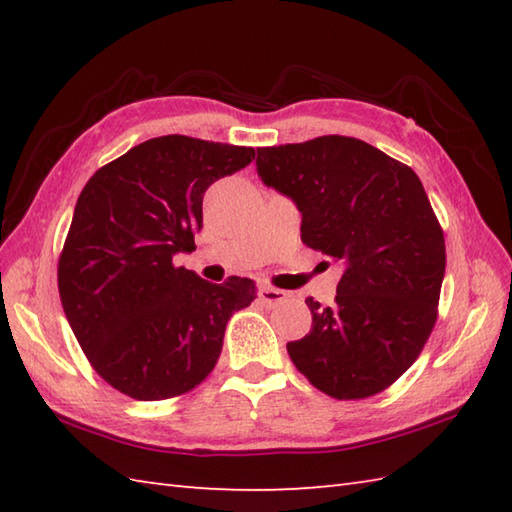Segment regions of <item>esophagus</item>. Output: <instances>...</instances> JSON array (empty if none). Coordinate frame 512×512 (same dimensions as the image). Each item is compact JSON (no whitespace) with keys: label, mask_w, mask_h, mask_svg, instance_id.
I'll use <instances>...</instances> for the list:
<instances>
[{"label":"esophagus","mask_w":512,"mask_h":512,"mask_svg":"<svg viewBox=\"0 0 512 512\" xmlns=\"http://www.w3.org/2000/svg\"><path fill=\"white\" fill-rule=\"evenodd\" d=\"M288 292L281 290V288H275V286H262L259 288V299L264 301V306L268 308H275V306H281V303L288 301Z\"/></svg>","instance_id":"obj_1"}]
</instances>
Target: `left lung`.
Segmentation results:
<instances>
[{
	"mask_svg": "<svg viewBox=\"0 0 512 512\" xmlns=\"http://www.w3.org/2000/svg\"><path fill=\"white\" fill-rule=\"evenodd\" d=\"M257 173L295 200L301 242L343 266L332 308L306 299L312 328L286 345L292 363L336 400L380 394L438 319L447 250L420 178L350 136L259 147Z\"/></svg>",
	"mask_w": 512,
	"mask_h": 512,
	"instance_id": "left-lung-1",
	"label": "left lung"
}]
</instances>
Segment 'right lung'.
<instances>
[{"mask_svg": "<svg viewBox=\"0 0 512 512\" xmlns=\"http://www.w3.org/2000/svg\"><path fill=\"white\" fill-rule=\"evenodd\" d=\"M253 147L158 136L85 184L59 255V297L94 372L136 400L187 394L213 372L253 279L209 284L173 264L195 250L204 191L244 169Z\"/></svg>", "mask_w": 512, "mask_h": 512, "instance_id": "1", "label": "right lung"}]
</instances>
